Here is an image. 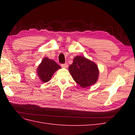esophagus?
Segmentation results:
<instances>
[{"mask_svg":"<svg viewBox=\"0 0 135 135\" xmlns=\"http://www.w3.org/2000/svg\"><path fill=\"white\" fill-rule=\"evenodd\" d=\"M61 67L64 68H67L68 67V64L65 63V64H61Z\"/></svg>","mask_w":135,"mask_h":135,"instance_id":"esophagus-1","label":"esophagus"}]
</instances>
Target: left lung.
Segmentation results:
<instances>
[{"label": "left lung", "instance_id": "obj_1", "mask_svg": "<svg viewBox=\"0 0 135 135\" xmlns=\"http://www.w3.org/2000/svg\"><path fill=\"white\" fill-rule=\"evenodd\" d=\"M74 80L83 88L95 84L99 78V70L95 62L81 56L74 57L68 67Z\"/></svg>", "mask_w": 135, "mask_h": 135}]
</instances>
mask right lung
<instances>
[{"instance_id": "1", "label": "right lung", "mask_w": 135, "mask_h": 135, "mask_svg": "<svg viewBox=\"0 0 135 135\" xmlns=\"http://www.w3.org/2000/svg\"><path fill=\"white\" fill-rule=\"evenodd\" d=\"M60 68L61 67L55 61L45 57L37 68L36 73L40 80L46 83L49 81L54 73Z\"/></svg>"}]
</instances>
